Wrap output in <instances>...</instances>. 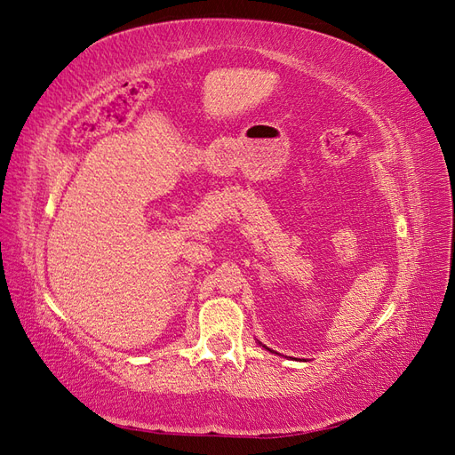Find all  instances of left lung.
Segmentation results:
<instances>
[{"label": "left lung", "instance_id": "8db88e82", "mask_svg": "<svg viewBox=\"0 0 455 455\" xmlns=\"http://www.w3.org/2000/svg\"><path fill=\"white\" fill-rule=\"evenodd\" d=\"M264 347H266V346H264ZM266 349H267V347H266Z\"/></svg>", "mask_w": 455, "mask_h": 455}]
</instances>
